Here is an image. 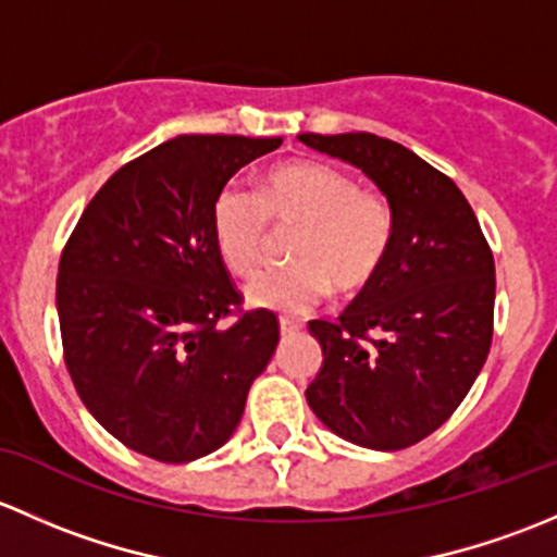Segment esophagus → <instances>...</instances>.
Segmentation results:
<instances>
[{
    "label": "esophagus",
    "mask_w": 557,
    "mask_h": 557,
    "mask_svg": "<svg viewBox=\"0 0 557 557\" xmlns=\"http://www.w3.org/2000/svg\"><path fill=\"white\" fill-rule=\"evenodd\" d=\"M278 330H281V335L289 337V335H295V332H300V321H295L289 317H281L278 319Z\"/></svg>",
    "instance_id": "1"
}]
</instances>
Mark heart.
I'll list each match as a JSON object with an SVG mask.
<instances>
[{"instance_id":"1","label":"heart","mask_w":557,"mask_h":557,"mask_svg":"<svg viewBox=\"0 0 557 557\" xmlns=\"http://www.w3.org/2000/svg\"><path fill=\"white\" fill-rule=\"evenodd\" d=\"M297 227L286 246L292 265L268 268L246 284V300L276 313H306L330 289L359 295L381 273L394 244V209L362 190L348 171L321 160H292L265 174L260 190L222 187L211 203V233L227 271L249 276L273 236Z\"/></svg>"}]
</instances>
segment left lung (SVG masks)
Instances as JSON below:
<instances>
[{
    "mask_svg": "<svg viewBox=\"0 0 557 557\" xmlns=\"http://www.w3.org/2000/svg\"><path fill=\"white\" fill-rule=\"evenodd\" d=\"M362 169L394 209L377 278L337 321H308L324 362L306 399L337 437L403 450L437 432L472 388L493 341L496 268L456 182L375 134H300Z\"/></svg>",
    "mask_w": 557,
    "mask_h": 557,
    "instance_id": "left-lung-1",
    "label": "left lung"
}]
</instances>
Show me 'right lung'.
Returning a JSON list of instances; mask_svg holds the SVG:
<instances>
[{
  "mask_svg": "<svg viewBox=\"0 0 557 557\" xmlns=\"http://www.w3.org/2000/svg\"><path fill=\"white\" fill-rule=\"evenodd\" d=\"M278 145L176 136L114 171L74 225L55 281L64 362L90 416L125 448L185 463L236 432L276 351L278 319L240 311L211 203L240 165Z\"/></svg>",
  "mask_w": 557,
  "mask_h": 557,
  "instance_id": "right-lung-1",
  "label": "right lung"
}]
</instances>
